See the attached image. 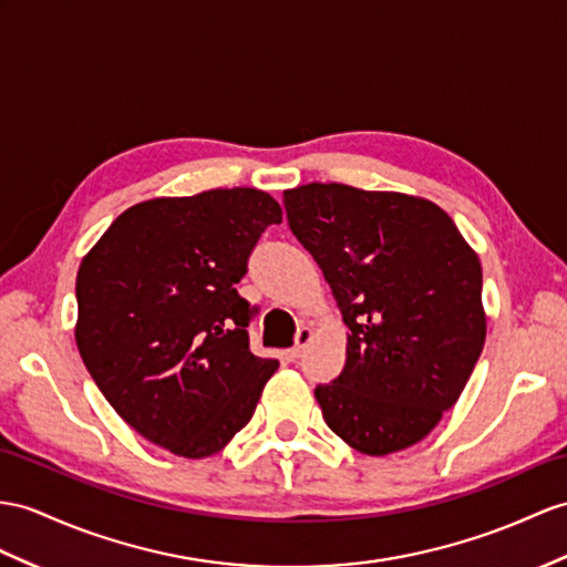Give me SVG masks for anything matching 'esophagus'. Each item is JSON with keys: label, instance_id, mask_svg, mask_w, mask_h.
I'll return each instance as SVG.
<instances>
[{"label": "esophagus", "instance_id": "obj_1", "mask_svg": "<svg viewBox=\"0 0 567 567\" xmlns=\"http://www.w3.org/2000/svg\"><path fill=\"white\" fill-rule=\"evenodd\" d=\"M310 339H312V327L302 324V327L298 329V334H296V343H293V349L288 351V353H291V358H300V355H302V351H306V347H308V343H310Z\"/></svg>", "mask_w": 567, "mask_h": 567}]
</instances>
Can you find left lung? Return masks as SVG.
I'll return each instance as SVG.
<instances>
[{
  "mask_svg": "<svg viewBox=\"0 0 567 567\" xmlns=\"http://www.w3.org/2000/svg\"><path fill=\"white\" fill-rule=\"evenodd\" d=\"M284 206L349 327L347 365L315 390L327 425L370 457L421 443L486 341L478 255L437 204L402 192L310 183Z\"/></svg>",
  "mask_w": 567,
  "mask_h": 567,
  "instance_id": "obj_1",
  "label": "left lung"
}]
</instances>
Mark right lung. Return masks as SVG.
I'll list each match as a JSON object with an SVG mask.
<instances>
[{
  "label": "right lung",
  "instance_id": "add662e5",
  "mask_svg": "<svg viewBox=\"0 0 567 567\" xmlns=\"http://www.w3.org/2000/svg\"><path fill=\"white\" fill-rule=\"evenodd\" d=\"M281 206L255 187L130 206L76 274V349L120 419L177 457L224 450L279 361L250 351L236 284Z\"/></svg>",
  "mask_w": 567,
  "mask_h": 567
}]
</instances>
